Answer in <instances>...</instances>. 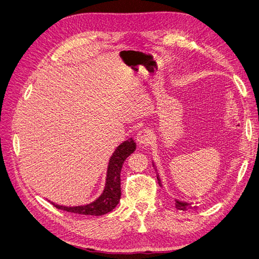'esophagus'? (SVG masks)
Listing matches in <instances>:
<instances>
[{
  "label": "esophagus",
  "mask_w": 259,
  "mask_h": 259,
  "mask_svg": "<svg viewBox=\"0 0 259 259\" xmlns=\"http://www.w3.org/2000/svg\"><path fill=\"white\" fill-rule=\"evenodd\" d=\"M151 138H152L151 132L147 128L140 130L136 136V140L140 145H148L151 142Z\"/></svg>",
  "instance_id": "34e87169"
}]
</instances>
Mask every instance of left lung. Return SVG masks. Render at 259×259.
Here are the masks:
<instances>
[{"instance_id":"1","label":"left lung","mask_w":259,"mask_h":259,"mask_svg":"<svg viewBox=\"0 0 259 259\" xmlns=\"http://www.w3.org/2000/svg\"><path fill=\"white\" fill-rule=\"evenodd\" d=\"M153 167H154V169L156 170V167H155V165H154V163H153ZM156 178H158V182H159L160 186L162 187L161 179H160L159 174H156ZM175 206H176L177 209H180V210H187L188 208H198L197 205H193V206H192V203H188V202L180 201V200H177V199H175Z\"/></svg>"}]
</instances>
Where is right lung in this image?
I'll use <instances>...</instances> for the list:
<instances>
[{"mask_svg":"<svg viewBox=\"0 0 259 259\" xmlns=\"http://www.w3.org/2000/svg\"><path fill=\"white\" fill-rule=\"evenodd\" d=\"M136 150V143L134 139L130 138L125 140L121 145L116 147L113 154L109 160L106 185L103 193L100 194L95 201H93L89 204L79 205V206H65L55 204L52 202L54 206L59 209L69 211V213L82 214V215H94L100 216L105 215L109 211H111L117 204L121 199V169L124 161L127 159V156Z\"/></svg>","mask_w":259,"mask_h":259,"instance_id":"1","label":"right lung"}]
</instances>
